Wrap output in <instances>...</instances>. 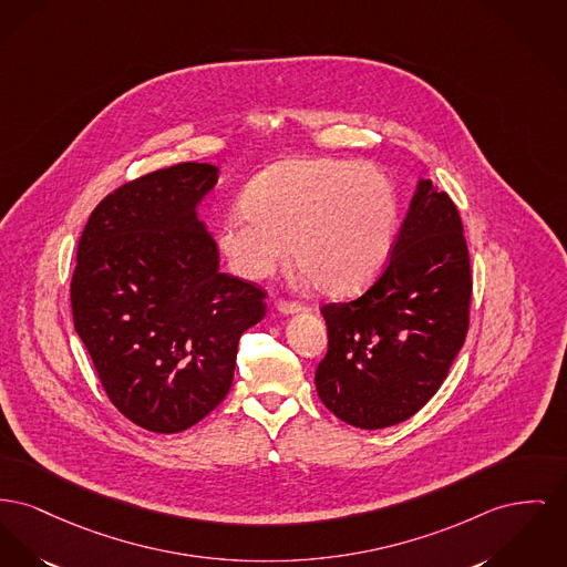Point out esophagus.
<instances>
[{"instance_id": "34e87169", "label": "esophagus", "mask_w": 567, "mask_h": 567, "mask_svg": "<svg viewBox=\"0 0 567 567\" xmlns=\"http://www.w3.org/2000/svg\"><path fill=\"white\" fill-rule=\"evenodd\" d=\"M278 310L282 312V315H300V312H306L308 310V306L306 303H300V301H278Z\"/></svg>"}]
</instances>
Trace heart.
<instances>
[{
    "instance_id": "obj_1",
    "label": "heart",
    "mask_w": 567,
    "mask_h": 567,
    "mask_svg": "<svg viewBox=\"0 0 567 567\" xmlns=\"http://www.w3.org/2000/svg\"><path fill=\"white\" fill-rule=\"evenodd\" d=\"M241 212L218 227L216 244L244 280H266L287 261L328 296H349L388 264L399 231V193L370 165L332 158L285 161L257 175Z\"/></svg>"
}]
</instances>
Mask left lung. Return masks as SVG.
<instances>
[{"instance_id": "1", "label": "left lung", "mask_w": 567, "mask_h": 567, "mask_svg": "<svg viewBox=\"0 0 567 567\" xmlns=\"http://www.w3.org/2000/svg\"><path fill=\"white\" fill-rule=\"evenodd\" d=\"M468 303L458 209L433 179H420L383 274L360 298L321 308L328 353L315 372L319 399L364 431L409 420L463 349Z\"/></svg>"}]
</instances>
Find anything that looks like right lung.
<instances>
[{
  "label": "right lung",
  "mask_w": 567,
  "mask_h": 567,
  "mask_svg": "<svg viewBox=\"0 0 567 567\" xmlns=\"http://www.w3.org/2000/svg\"><path fill=\"white\" fill-rule=\"evenodd\" d=\"M218 173L182 163L128 182L79 239L74 330L106 396L152 433H182L225 400L239 336L266 315V291L218 269L199 220Z\"/></svg>",
  "instance_id": "1"
}]
</instances>
